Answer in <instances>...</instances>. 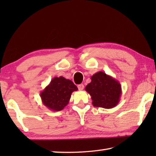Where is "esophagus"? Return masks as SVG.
Returning <instances> with one entry per match:
<instances>
[{
  "mask_svg": "<svg viewBox=\"0 0 156 156\" xmlns=\"http://www.w3.org/2000/svg\"><path fill=\"white\" fill-rule=\"evenodd\" d=\"M78 88L79 90H80V91L83 90V89H84V84H78Z\"/></svg>",
  "mask_w": 156,
  "mask_h": 156,
  "instance_id": "1",
  "label": "esophagus"
}]
</instances>
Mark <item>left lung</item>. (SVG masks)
<instances>
[{"label":"left lung","mask_w":156,"mask_h":156,"mask_svg":"<svg viewBox=\"0 0 156 156\" xmlns=\"http://www.w3.org/2000/svg\"><path fill=\"white\" fill-rule=\"evenodd\" d=\"M91 80L85 90L91 96L94 107L111 109L119 103L122 88L117 80L103 72L96 73Z\"/></svg>","instance_id":"obj_1"}]
</instances>
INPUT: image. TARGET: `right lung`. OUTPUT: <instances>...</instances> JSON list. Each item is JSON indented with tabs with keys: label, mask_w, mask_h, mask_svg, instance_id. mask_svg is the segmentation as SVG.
Returning <instances> with one entry per match:
<instances>
[{
	"label": "right lung",
	"mask_w": 156,
	"mask_h": 156,
	"mask_svg": "<svg viewBox=\"0 0 156 156\" xmlns=\"http://www.w3.org/2000/svg\"><path fill=\"white\" fill-rule=\"evenodd\" d=\"M78 87L72 80L62 76L54 77L40 94L44 106L54 112L62 110L69 101L73 91Z\"/></svg>",
	"instance_id": "obj_1"
}]
</instances>
